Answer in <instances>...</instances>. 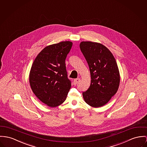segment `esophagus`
<instances>
[{
  "mask_svg": "<svg viewBox=\"0 0 147 147\" xmlns=\"http://www.w3.org/2000/svg\"><path fill=\"white\" fill-rule=\"evenodd\" d=\"M79 81H80V79H79V78L75 79L74 80V82H73V83H74V84L75 85H76L77 84H78V83H79Z\"/></svg>",
  "mask_w": 147,
  "mask_h": 147,
  "instance_id": "1",
  "label": "esophagus"
}]
</instances>
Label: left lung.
Listing matches in <instances>:
<instances>
[{"instance_id":"left-lung-1","label":"left lung","mask_w":147,"mask_h":147,"mask_svg":"<svg viewBox=\"0 0 147 147\" xmlns=\"http://www.w3.org/2000/svg\"><path fill=\"white\" fill-rule=\"evenodd\" d=\"M80 49L88 64L90 73L89 88L82 94L90 106L100 107L109 101L118 90L120 73L111 52L98 42L82 41Z\"/></svg>"}]
</instances>
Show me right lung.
I'll return each instance as SVG.
<instances>
[{"mask_svg":"<svg viewBox=\"0 0 147 147\" xmlns=\"http://www.w3.org/2000/svg\"><path fill=\"white\" fill-rule=\"evenodd\" d=\"M72 45L70 41H62L46 46L35 58L31 68V88L36 96L50 107L65 101L71 88L65 59Z\"/></svg>","mask_w":147,"mask_h":147,"instance_id":"1","label":"right lung"}]
</instances>
